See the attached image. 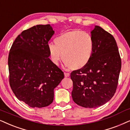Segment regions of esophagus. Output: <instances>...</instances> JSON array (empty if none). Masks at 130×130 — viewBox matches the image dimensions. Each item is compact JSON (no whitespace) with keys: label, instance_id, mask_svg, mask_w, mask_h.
Returning a JSON list of instances; mask_svg holds the SVG:
<instances>
[{"label":"esophagus","instance_id":"34e87169","mask_svg":"<svg viewBox=\"0 0 130 130\" xmlns=\"http://www.w3.org/2000/svg\"><path fill=\"white\" fill-rule=\"evenodd\" d=\"M64 76L65 77H69L70 76V73H67V72H64Z\"/></svg>","mask_w":130,"mask_h":130}]
</instances>
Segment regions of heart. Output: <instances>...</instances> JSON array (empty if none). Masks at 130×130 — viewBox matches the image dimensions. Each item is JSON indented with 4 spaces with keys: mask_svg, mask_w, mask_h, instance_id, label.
<instances>
[{
    "mask_svg": "<svg viewBox=\"0 0 130 130\" xmlns=\"http://www.w3.org/2000/svg\"><path fill=\"white\" fill-rule=\"evenodd\" d=\"M54 42L55 45H48V50L51 60L55 65L63 58L66 67L79 70L88 63L93 53L92 36L79 30L62 33L55 39Z\"/></svg>",
    "mask_w": 130,
    "mask_h": 130,
    "instance_id": "b5f03b06",
    "label": "heart"
}]
</instances>
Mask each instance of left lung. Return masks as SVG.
Instances as JSON below:
<instances>
[{"instance_id":"8db88e82","label":"left lung","mask_w":130,"mask_h":130,"mask_svg":"<svg viewBox=\"0 0 130 130\" xmlns=\"http://www.w3.org/2000/svg\"><path fill=\"white\" fill-rule=\"evenodd\" d=\"M94 50L90 61L70 74L75 103L95 108L109 102L117 90L121 59L113 36L99 26L91 31Z\"/></svg>"}]
</instances>
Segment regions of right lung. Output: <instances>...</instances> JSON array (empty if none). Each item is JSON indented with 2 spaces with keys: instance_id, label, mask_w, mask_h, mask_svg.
<instances>
[{
  "instance_id": "right-lung-1",
  "label": "right lung",
  "mask_w": 130,
  "mask_h": 130,
  "mask_svg": "<svg viewBox=\"0 0 130 130\" xmlns=\"http://www.w3.org/2000/svg\"><path fill=\"white\" fill-rule=\"evenodd\" d=\"M54 34L50 24L36 25L22 31L10 50V86L17 98L31 107L51 104L54 88L64 78L49 58L48 42Z\"/></svg>"
}]
</instances>
